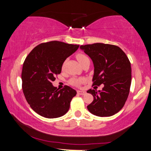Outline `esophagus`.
Returning <instances> with one entry per match:
<instances>
[{"label":"esophagus","mask_w":151,"mask_h":151,"mask_svg":"<svg viewBox=\"0 0 151 151\" xmlns=\"http://www.w3.org/2000/svg\"><path fill=\"white\" fill-rule=\"evenodd\" d=\"M77 93H79V94L84 95V94H85V93H86V91H81V90H78V91H77Z\"/></svg>","instance_id":"34e87169"}]
</instances>
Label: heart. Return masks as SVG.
<instances>
[{
  "mask_svg": "<svg viewBox=\"0 0 151 151\" xmlns=\"http://www.w3.org/2000/svg\"><path fill=\"white\" fill-rule=\"evenodd\" d=\"M88 58L85 55H84V54H78L77 55V60L79 61V62L80 64L82 63L84 61V60H86ZM63 67H64V65H63ZM83 80L84 79H78V78H73V79H72L70 81V83L72 85H74V86H78L79 85V84H81V82H82Z\"/></svg>",
  "mask_w": 151,
  "mask_h": 151,
  "instance_id": "1",
  "label": "heart"
}]
</instances>
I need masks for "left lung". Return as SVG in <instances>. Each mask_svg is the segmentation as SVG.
I'll list each match as a JSON object with an SVG mask.
<instances>
[{"mask_svg": "<svg viewBox=\"0 0 151 151\" xmlns=\"http://www.w3.org/2000/svg\"><path fill=\"white\" fill-rule=\"evenodd\" d=\"M80 49L93 62V86L104 84L101 91H87L93 96L88 110L97 116L114 115L123 108L129 94L131 67L129 58L120 47L113 45L94 43L81 45Z\"/></svg>", "mask_w": 151, "mask_h": 151, "instance_id": "obj_1", "label": "left lung"}]
</instances>
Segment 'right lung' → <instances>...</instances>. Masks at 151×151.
<instances>
[{"label": "right lung", "instance_id": "add662e5", "mask_svg": "<svg viewBox=\"0 0 151 151\" xmlns=\"http://www.w3.org/2000/svg\"><path fill=\"white\" fill-rule=\"evenodd\" d=\"M79 47L51 41L38 45L25 58L21 74L22 91L27 103L39 115L55 119L68 111L77 91L69 86L59 90L52 82L61 73L66 59Z\"/></svg>", "mask_w": 151, "mask_h": 151}]
</instances>
